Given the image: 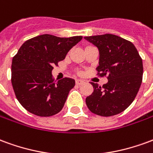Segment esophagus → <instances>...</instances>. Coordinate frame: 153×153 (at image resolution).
I'll list each match as a JSON object with an SVG mask.
<instances>
[{
    "mask_svg": "<svg viewBox=\"0 0 153 153\" xmlns=\"http://www.w3.org/2000/svg\"><path fill=\"white\" fill-rule=\"evenodd\" d=\"M84 83V81L82 79H76V84L77 85H81V84H83Z\"/></svg>",
    "mask_w": 153,
    "mask_h": 153,
    "instance_id": "1",
    "label": "esophagus"
}]
</instances>
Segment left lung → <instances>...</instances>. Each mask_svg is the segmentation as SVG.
<instances>
[{"label":"left lung","mask_w":153,"mask_h":153,"mask_svg":"<svg viewBox=\"0 0 153 153\" xmlns=\"http://www.w3.org/2000/svg\"><path fill=\"white\" fill-rule=\"evenodd\" d=\"M84 39L99 51L97 67L99 75H108V82L102 87L91 83L93 93L87 97V106L101 116L117 115L133 102L141 86L142 58L131 42L116 35H97Z\"/></svg>","instance_id":"left-lung-1"}]
</instances>
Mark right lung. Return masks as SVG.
<instances>
[{
  "label": "right lung",
  "instance_id": "right-lung-1",
  "mask_svg": "<svg viewBox=\"0 0 153 153\" xmlns=\"http://www.w3.org/2000/svg\"><path fill=\"white\" fill-rule=\"evenodd\" d=\"M82 38L43 34L26 41L19 49L12 60L11 83L17 99L28 111L47 117L62 110L75 81L65 78L55 82L51 71Z\"/></svg>",
  "mask_w": 153,
  "mask_h": 153
}]
</instances>
